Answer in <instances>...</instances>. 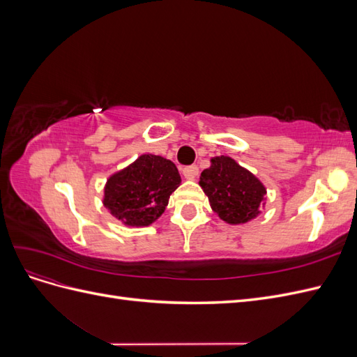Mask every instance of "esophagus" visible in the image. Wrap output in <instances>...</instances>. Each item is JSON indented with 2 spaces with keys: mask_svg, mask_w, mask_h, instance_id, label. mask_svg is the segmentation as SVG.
<instances>
[{
  "mask_svg": "<svg viewBox=\"0 0 357 357\" xmlns=\"http://www.w3.org/2000/svg\"><path fill=\"white\" fill-rule=\"evenodd\" d=\"M183 174L186 178H195L198 176V165H188L183 168Z\"/></svg>",
  "mask_w": 357,
  "mask_h": 357,
  "instance_id": "1",
  "label": "esophagus"
}]
</instances>
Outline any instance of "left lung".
Masks as SVG:
<instances>
[{
	"instance_id": "1",
	"label": "left lung",
	"mask_w": 357,
	"mask_h": 357,
	"mask_svg": "<svg viewBox=\"0 0 357 357\" xmlns=\"http://www.w3.org/2000/svg\"><path fill=\"white\" fill-rule=\"evenodd\" d=\"M199 185L208 197L213 211L232 225L256 218L266 193L252 172L228 156L211 159V167L201 172Z\"/></svg>"
}]
</instances>
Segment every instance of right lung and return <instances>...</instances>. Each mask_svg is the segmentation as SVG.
<instances>
[{
    "label": "right lung",
    "instance_id": "obj_1",
    "mask_svg": "<svg viewBox=\"0 0 357 357\" xmlns=\"http://www.w3.org/2000/svg\"><path fill=\"white\" fill-rule=\"evenodd\" d=\"M180 181L178 169L171 160L143 155L109 178L104 205L125 225L147 226L165 211Z\"/></svg>",
    "mask_w": 357,
    "mask_h": 357
}]
</instances>
